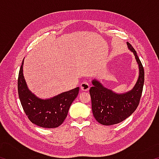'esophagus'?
<instances>
[{
	"mask_svg": "<svg viewBox=\"0 0 159 159\" xmlns=\"http://www.w3.org/2000/svg\"><path fill=\"white\" fill-rule=\"evenodd\" d=\"M80 89L82 91H88L90 89V85L88 82H83L80 84Z\"/></svg>",
	"mask_w": 159,
	"mask_h": 159,
	"instance_id": "1",
	"label": "esophagus"
}]
</instances>
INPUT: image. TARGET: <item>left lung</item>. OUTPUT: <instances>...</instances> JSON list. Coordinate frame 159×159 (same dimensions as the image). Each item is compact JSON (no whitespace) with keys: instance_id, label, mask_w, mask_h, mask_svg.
Here are the masks:
<instances>
[{"instance_id":"1","label":"left lung","mask_w":159,"mask_h":159,"mask_svg":"<svg viewBox=\"0 0 159 159\" xmlns=\"http://www.w3.org/2000/svg\"><path fill=\"white\" fill-rule=\"evenodd\" d=\"M128 49L133 52L139 66V77L131 90L118 94L104 87L101 83L94 79L90 94L92 110L97 121L104 125H111L122 122L135 111L140 100L144 81L143 66L136 51L127 42Z\"/></svg>"}]
</instances>
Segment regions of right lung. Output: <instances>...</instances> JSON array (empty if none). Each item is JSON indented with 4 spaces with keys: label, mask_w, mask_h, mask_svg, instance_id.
<instances>
[{
    "label": "right lung",
    "mask_w": 159,
    "mask_h": 159,
    "mask_svg": "<svg viewBox=\"0 0 159 159\" xmlns=\"http://www.w3.org/2000/svg\"><path fill=\"white\" fill-rule=\"evenodd\" d=\"M24 60L17 80L18 95L22 108L29 119L38 126L57 128L67 116L70 106L78 95L79 88L67 91L50 99H41L29 90L23 75Z\"/></svg>",
    "instance_id": "obj_1"
}]
</instances>
